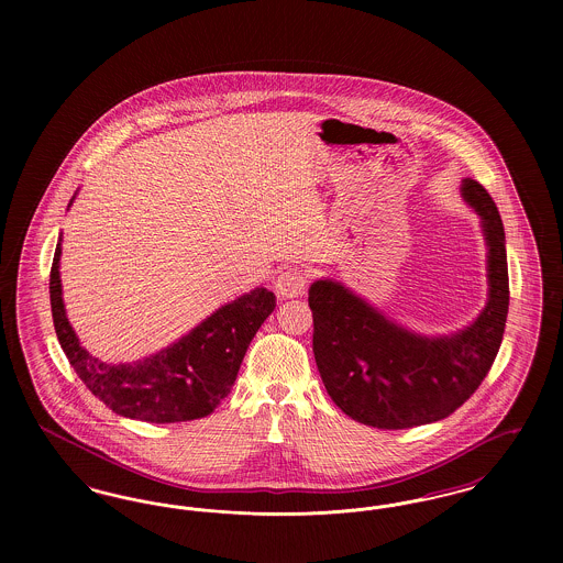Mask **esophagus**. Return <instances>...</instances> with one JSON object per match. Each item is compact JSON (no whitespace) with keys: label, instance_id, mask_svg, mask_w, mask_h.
<instances>
[{"label":"esophagus","instance_id":"34e87169","mask_svg":"<svg viewBox=\"0 0 563 563\" xmlns=\"http://www.w3.org/2000/svg\"><path fill=\"white\" fill-rule=\"evenodd\" d=\"M306 287H308V276L299 268L283 269L274 283L276 294L280 295L283 299H294V297L306 294Z\"/></svg>","mask_w":563,"mask_h":563}]
</instances>
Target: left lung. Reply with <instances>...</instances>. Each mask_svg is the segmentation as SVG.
Here are the masks:
<instances>
[{"instance_id":"obj_1","label":"left lung","mask_w":563,"mask_h":563,"mask_svg":"<svg viewBox=\"0 0 563 563\" xmlns=\"http://www.w3.org/2000/svg\"><path fill=\"white\" fill-rule=\"evenodd\" d=\"M462 191L482 214L489 246V301L462 333L413 335L331 280H317L308 291L322 384L361 424L401 430L443 420L473 397L494 365L509 314L505 228L482 184L466 179Z\"/></svg>"}]
</instances>
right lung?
<instances>
[{
    "instance_id": "right-lung-1",
    "label": "right lung",
    "mask_w": 563,
    "mask_h": 563,
    "mask_svg": "<svg viewBox=\"0 0 563 563\" xmlns=\"http://www.w3.org/2000/svg\"><path fill=\"white\" fill-rule=\"evenodd\" d=\"M58 257L60 244H56L51 268V306L58 344L86 388L111 411L131 420L166 424L213 413L232 390L251 340L276 308L274 294L257 287L219 308L170 349L129 365H108L81 349L65 317Z\"/></svg>"
}]
</instances>
